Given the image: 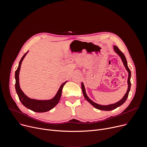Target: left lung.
I'll list each match as a JSON object with an SVG mask.
<instances>
[{"instance_id": "obj_1", "label": "left lung", "mask_w": 147, "mask_h": 147, "mask_svg": "<svg viewBox=\"0 0 147 147\" xmlns=\"http://www.w3.org/2000/svg\"><path fill=\"white\" fill-rule=\"evenodd\" d=\"M114 51L116 52L118 55H119V57L121 58V61L123 63V65H124L125 67L126 68V70L128 72V79H127V84H128V88H127V90L126 94L124 95L119 101L117 102L116 103L114 104H110V105H100L98 104H96L95 102H94L88 96L86 93V90H85V88H84V86L83 84V83L82 82V92L83 96L84 97L87 101L92 105H93L96 109L100 110H104V111H111L113 110H114L116 109V108L120 107V105H121L123 103H124L128 97L129 95V92L130 91V86H131V83H130V78H131V71L130 70V69L129 68L128 66H127V60L126 59V57L125 56L124 54H123L120 50L116 46H114Z\"/></svg>"}]
</instances>
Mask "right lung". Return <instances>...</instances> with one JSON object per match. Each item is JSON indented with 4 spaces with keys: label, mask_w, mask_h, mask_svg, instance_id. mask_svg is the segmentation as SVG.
I'll use <instances>...</instances> for the list:
<instances>
[{
    "label": "right lung",
    "mask_w": 147,
    "mask_h": 147,
    "mask_svg": "<svg viewBox=\"0 0 147 147\" xmlns=\"http://www.w3.org/2000/svg\"><path fill=\"white\" fill-rule=\"evenodd\" d=\"M26 52L23 57L21 58L17 69L15 71V90H16L17 94L18 96V98L20 100L21 102L22 105L25 106L27 109L32 110L34 112L37 113H44L52 109L54 107H55L61 98L62 90H63V86L65 83L67 82H65L61 84L60 88H59L57 94L53 98L48 100H37L34 99H31L26 96L24 92L22 91L20 86V82H19V73L20 71V68L21 65L22 61L24 59V57L28 53Z\"/></svg>",
    "instance_id": "add662e5"
}]
</instances>
